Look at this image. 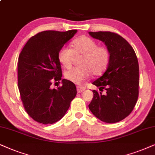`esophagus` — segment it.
I'll use <instances>...</instances> for the list:
<instances>
[{
    "label": "esophagus",
    "instance_id": "obj_1",
    "mask_svg": "<svg viewBox=\"0 0 155 155\" xmlns=\"http://www.w3.org/2000/svg\"><path fill=\"white\" fill-rule=\"evenodd\" d=\"M86 88L84 86H77V92L78 93H81L85 91Z\"/></svg>",
    "mask_w": 155,
    "mask_h": 155
}]
</instances>
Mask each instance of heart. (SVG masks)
Masks as SVG:
<instances>
[{
  "label": "heart",
  "instance_id": "1",
  "mask_svg": "<svg viewBox=\"0 0 155 155\" xmlns=\"http://www.w3.org/2000/svg\"><path fill=\"white\" fill-rule=\"evenodd\" d=\"M71 49L62 47L57 54L58 60L64 68L71 66L74 56L81 55L79 60L80 66L65 71V78L76 84H81L91 73L100 75L106 71L110 61V51L106 47L98 46V43L86 36H81L73 40Z\"/></svg>",
  "mask_w": 155,
  "mask_h": 155
}]
</instances>
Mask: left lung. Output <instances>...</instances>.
I'll return each instance as SVG.
<instances>
[{"mask_svg": "<svg viewBox=\"0 0 155 155\" xmlns=\"http://www.w3.org/2000/svg\"><path fill=\"white\" fill-rule=\"evenodd\" d=\"M110 51V61L104 74L93 82L104 95L93 90L88 108L97 118L107 123L122 120L133 111L139 94V64L135 51L120 35L110 32H89Z\"/></svg>", "mask_w": 155, "mask_h": 155, "instance_id": "obj_1", "label": "left lung"}]
</instances>
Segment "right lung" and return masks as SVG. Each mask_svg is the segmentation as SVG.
Wrapping results in <instances>:
<instances>
[{
  "mask_svg": "<svg viewBox=\"0 0 155 155\" xmlns=\"http://www.w3.org/2000/svg\"><path fill=\"white\" fill-rule=\"evenodd\" d=\"M76 32V30L39 32L28 41L20 54L18 88L26 112L37 122L47 125L59 121L75 98V84L61 79L57 54ZM60 80L62 86L51 87L52 81Z\"/></svg>",
  "mask_w": 155,
  "mask_h": 155,
  "instance_id": "add662e5",
  "label": "right lung"
}]
</instances>
